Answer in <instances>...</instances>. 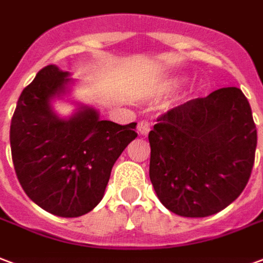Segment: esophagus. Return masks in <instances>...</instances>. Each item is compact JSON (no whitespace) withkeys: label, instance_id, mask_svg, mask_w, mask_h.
I'll return each instance as SVG.
<instances>
[{"label":"esophagus","instance_id":"esophagus-1","mask_svg":"<svg viewBox=\"0 0 263 263\" xmlns=\"http://www.w3.org/2000/svg\"><path fill=\"white\" fill-rule=\"evenodd\" d=\"M151 122L147 121V120H142V121H139V124H138V132L139 134H142V135H146L147 132L151 131Z\"/></svg>","mask_w":263,"mask_h":263}]
</instances>
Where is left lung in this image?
<instances>
[{"label": "left lung", "instance_id": "left-lung-1", "mask_svg": "<svg viewBox=\"0 0 263 263\" xmlns=\"http://www.w3.org/2000/svg\"><path fill=\"white\" fill-rule=\"evenodd\" d=\"M149 132V177L157 198L184 217L223 211L254 167L256 126L238 87H221L171 108Z\"/></svg>", "mask_w": 263, "mask_h": 263}]
</instances>
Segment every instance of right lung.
<instances>
[{
  "instance_id": "1",
  "label": "right lung",
  "mask_w": 263,
  "mask_h": 263,
  "mask_svg": "<svg viewBox=\"0 0 263 263\" xmlns=\"http://www.w3.org/2000/svg\"><path fill=\"white\" fill-rule=\"evenodd\" d=\"M68 72L47 65L23 89L11 120V153L23 191L61 217H78L102 201L111 168L138 137L137 122L120 125L81 107L69 120L52 112L50 99L67 90Z\"/></svg>"
}]
</instances>
